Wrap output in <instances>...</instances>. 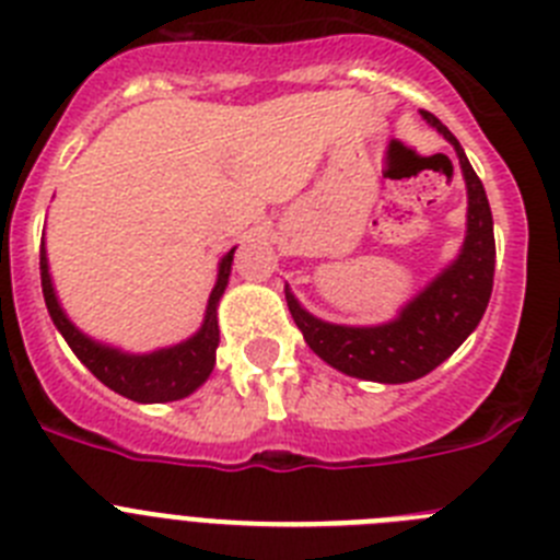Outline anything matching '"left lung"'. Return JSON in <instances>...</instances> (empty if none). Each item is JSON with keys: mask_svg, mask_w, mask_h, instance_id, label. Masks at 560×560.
<instances>
[{"mask_svg": "<svg viewBox=\"0 0 560 560\" xmlns=\"http://www.w3.org/2000/svg\"><path fill=\"white\" fill-rule=\"evenodd\" d=\"M423 120L457 151L468 192L465 237L457 257L443 266L389 323L336 325L311 314L285 283V303L308 348L345 375L378 384H407L440 368L477 330L493 289V215L485 187L452 131L429 112Z\"/></svg>", "mask_w": 560, "mask_h": 560, "instance_id": "obj_1", "label": "left lung"}]
</instances>
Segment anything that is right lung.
<instances>
[{
    "label": "right lung",
    "instance_id": "add662e5",
    "mask_svg": "<svg viewBox=\"0 0 560 560\" xmlns=\"http://www.w3.org/2000/svg\"><path fill=\"white\" fill-rule=\"evenodd\" d=\"M237 246H232L224 257L219 260V275H215V285L207 300L205 319L201 328L187 339L167 345V348L151 350V353H131V350L114 348L108 341L92 339L83 334L63 311L61 300L52 285V275H49V257L42 244V291L44 303H47L49 319L58 328V334L67 339L72 353L81 359L83 368L103 381L108 389L137 404H167V400H182L192 395L196 389L210 378L212 368H215V348H219V303L224 296L226 283H230L232 271V255Z\"/></svg>",
    "mask_w": 560,
    "mask_h": 560
}]
</instances>
